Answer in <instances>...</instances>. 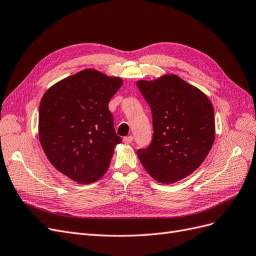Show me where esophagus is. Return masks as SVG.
Masks as SVG:
<instances>
[{"label": "esophagus", "mask_w": 256, "mask_h": 256, "mask_svg": "<svg viewBox=\"0 0 256 256\" xmlns=\"http://www.w3.org/2000/svg\"><path fill=\"white\" fill-rule=\"evenodd\" d=\"M122 141H124V143H126V144H130V143H132L134 142V136H125L122 138Z\"/></svg>", "instance_id": "34e87169"}]
</instances>
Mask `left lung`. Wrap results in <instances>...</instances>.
<instances>
[{
    "instance_id": "1",
    "label": "left lung",
    "mask_w": 256,
    "mask_h": 256,
    "mask_svg": "<svg viewBox=\"0 0 256 256\" xmlns=\"http://www.w3.org/2000/svg\"><path fill=\"white\" fill-rule=\"evenodd\" d=\"M150 104L154 136L138 150L142 166L154 180L173 184L203 164L214 141V113L210 100L176 74L136 82Z\"/></svg>"
}]
</instances>
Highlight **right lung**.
Masks as SVG:
<instances>
[{"mask_svg": "<svg viewBox=\"0 0 256 256\" xmlns=\"http://www.w3.org/2000/svg\"><path fill=\"white\" fill-rule=\"evenodd\" d=\"M122 80L84 69L58 81L44 92L38 136L51 164L70 180L88 184L109 168L122 142L108 104Z\"/></svg>", "mask_w": 256, "mask_h": 256, "instance_id": "right-lung-1", "label": "right lung"}]
</instances>
